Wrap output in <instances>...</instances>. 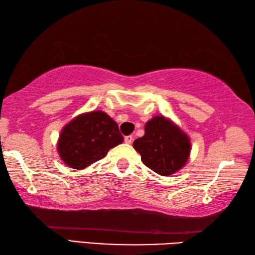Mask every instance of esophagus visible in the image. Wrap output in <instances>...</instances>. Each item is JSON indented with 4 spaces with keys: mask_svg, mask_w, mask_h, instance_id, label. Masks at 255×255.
Wrapping results in <instances>:
<instances>
[{
    "mask_svg": "<svg viewBox=\"0 0 255 255\" xmlns=\"http://www.w3.org/2000/svg\"><path fill=\"white\" fill-rule=\"evenodd\" d=\"M132 141H133V137L132 136H126V137H125V142H126V143L130 144V143H132Z\"/></svg>",
    "mask_w": 255,
    "mask_h": 255,
    "instance_id": "1",
    "label": "esophagus"
}]
</instances>
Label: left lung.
<instances>
[{"label":"left lung","instance_id":"1","mask_svg":"<svg viewBox=\"0 0 255 255\" xmlns=\"http://www.w3.org/2000/svg\"><path fill=\"white\" fill-rule=\"evenodd\" d=\"M145 166L160 175H171L185 165L191 151L189 139L163 116L145 124L144 136L133 141Z\"/></svg>","mask_w":255,"mask_h":255}]
</instances>
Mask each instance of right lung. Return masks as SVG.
<instances>
[{"instance_id":"obj_1","label":"right lung","mask_w":255,"mask_h":255,"mask_svg":"<svg viewBox=\"0 0 255 255\" xmlns=\"http://www.w3.org/2000/svg\"><path fill=\"white\" fill-rule=\"evenodd\" d=\"M123 141L118 125L107 114L96 111L78 116L62 129L58 152L67 165L82 170L104 159Z\"/></svg>"}]
</instances>
